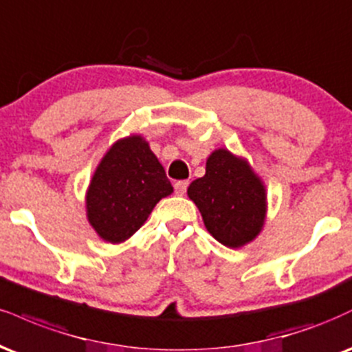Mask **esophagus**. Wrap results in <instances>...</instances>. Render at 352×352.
I'll use <instances>...</instances> for the list:
<instances>
[{
  "label": "esophagus",
  "mask_w": 352,
  "mask_h": 352,
  "mask_svg": "<svg viewBox=\"0 0 352 352\" xmlns=\"http://www.w3.org/2000/svg\"><path fill=\"white\" fill-rule=\"evenodd\" d=\"M187 187H188L187 180H179V182H175V185H173V188H175V193L179 195V197L185 195V192H187Z\"/></svg>",
  "instance_id": "34e87169"
}]
</instances>
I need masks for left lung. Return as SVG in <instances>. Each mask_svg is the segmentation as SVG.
Listing matches in <instances>:
<instances>
[{
	"label": "left lung",
	"mask_w": 352,
	"mask_h": 352,
	"mask_svg": "<svg viewBox=\"0 0 352 352\" xmlns=\"http://www.w3.org/2000/svg\"><path fill=\"white\" fill-rule=\"evenodd\" d=\"M188 197L210 234L226 248L251 243L264 226V185L244 159L226 149L210 155L206 173L190 184Z\"/></svg>",
	"instance_id": "1"
}]
</instances>
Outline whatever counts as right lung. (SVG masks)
Returning <instances> with one entry per match:
<instances>
[{"label":"right lung","instance_id":"add662e5","mask_svg":"<svg viewBox=\"0 0 352 352\" xmlns=\"http://www.w3.org/2000/svg\"><path fill=\"white\" fill-rule=\"evenodd\" d=\"M172 192L149 144L141 135H129L113 144L93 175L87 192L88 221L101 239L122 243Z\"/></svg>","mask_w":352,"mask_h":352}]
</instances>
